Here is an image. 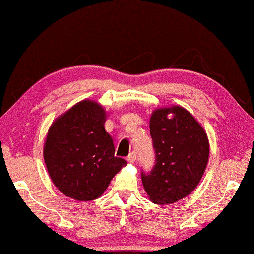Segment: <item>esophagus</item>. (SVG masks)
Listing matches in <instances>:
<instances>
[{
    "instance_id": "obj_1",
    "label": "esophagus",
    "mask_w": 254,
    "mask_h": 254,
    "mask_svg": "<svg viewBox=\"0 0 254 254\" xmlns=\"http://www.w3.org/2000/svg\"><path fill=\"white\" fill-rule=\"evenodd\" d=\"M127 161L129 163H134L136 161V153H135V152H131V153L128 155Z\"/></svg>"
}]
</instances>
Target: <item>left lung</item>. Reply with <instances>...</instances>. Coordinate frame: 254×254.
Instances as JSON below:
<instances>
[{"mask_svg":"<svg viewBox=\"0 0 254 254\" xmlns=\"http://www.w3.org/2000/svg\"><path fill=\"white\" fill-rule=\"evenodd\" d=\"M150 132L155 165L142 173V183L155 204H173L196 189L209 161L206 132L183 107L159 108L152 112Z\"/></svg>","mask_w":254,"mask_h":254,"instance_id":"obj_1","label":"left lung"}]
</instances>
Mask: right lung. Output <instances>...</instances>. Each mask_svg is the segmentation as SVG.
<instances>
[{"label":"right lung","mask_w":254,"mask_h":254,"mask_svg":"<svg viewBox=\"0 0 254 254\" xmlns=\"http://www.w3.org/2000/svg\"><path fill=\"white\" fill-rule=\"evenodd\" d=\"M107 112L83 100L60 115L49 128L43 157L53 184L76 201L99 198L126 161L115 155L111 136L104 129Z\"/></svg>","instance_id":"right-lung-1"}]
</instances>
